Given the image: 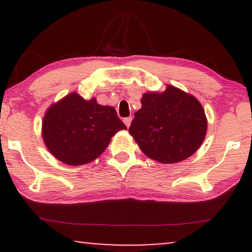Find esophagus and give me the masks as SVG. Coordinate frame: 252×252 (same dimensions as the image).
Segmentation results:
<instances>
[{"label": "esophagus", "instance_id": "esophagus-1", "mask_svg": "<svg viewBox=\"0 0 252 252\" xmlns=\"http://www.w3.org/2000/svg\"><path fill=\"white\" fill-rule=\"evenodd\" d=\"M124 123L127 127H129L130 123H132V117H127V118H124Z\"/></svg>", "mask_w": 252, "mask_h": 252}]
</instances>
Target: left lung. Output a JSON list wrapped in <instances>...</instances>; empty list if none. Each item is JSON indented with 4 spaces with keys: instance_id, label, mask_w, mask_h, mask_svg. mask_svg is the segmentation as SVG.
Listing matches in <instances>:
<instances>
[{
    "instance_id": "obj_1",
    "label": "left lung",
    "mask_w": 252,
    "mask_h": 252,
    "mask_svg": "<svg viewBox=\"0 0 252 252\" xmlns=\"http://www.w3.org/2000/svg\"><path fill=\"white\" fill-rule=\"evenodd\" d=\"M128 132L147 157L163 164L187 159L202 146L208 120L197 98L167 85L146 93Z\"/></svg>"
}]
</instances>
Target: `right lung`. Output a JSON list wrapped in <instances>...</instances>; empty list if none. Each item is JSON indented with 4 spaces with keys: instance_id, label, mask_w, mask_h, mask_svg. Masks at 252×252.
I'll list each match as a JSON object with an SVG mask.
<instances>
[{
    "instance_id": "right-lung-1",
    "label": "right lung",
    "mask_w": 252,
    "mask_h": 252,
    "mask_svg": "<svg viewBox=\"0 0 252 252\" xmlns=\"http://www.w3.org/2000/svg\"><path fill=\"white\" fill-rule=\"evenodd\" d=\"M125 124L115 108L86 101L71 93L50 105L42 122L44 144L54 157L72 166L91 163L109 146Z\"/></svg>"
}]
</instances>
